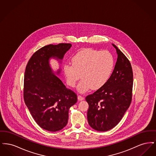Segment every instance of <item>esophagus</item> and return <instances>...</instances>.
<instances>
[{
  "mask_svg": "<svg viewBox=\"0 0 156 156\" xmlns=\"http://www.w3.org/2000/svg\"><path fill=\"white\" fill-rule=\"evenodd\" d=\"M78 99L79 100V101H82V100H83L84 99V98L81 96V95H78Z\"/></svg>",
  "mask_w": 156,
  "mask_h": 156,
  "instance_id": "obj_1",
  "label": "esophagus"
}]
</instances>
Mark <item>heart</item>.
Masks as SVG:
<instances>
[{"label": "heart", "instance_id": "obj_1", "mask_svg": "<svg viewBox=\"0 0 156 156\" xmlns=\"http://www.w3.org/2000/svg\"><path fill=\"white\" fill-rule=\"evenodd\" d=\"M72 64H66L63 70L67 84L74 87L80 78L81 81L78 90L84 93L92 90L102 88L111 76L115 59L108 50L99 51L94 49H85L76 53L71 59Z\"/></svg>", "mask_w": 156, "mask_h": 156}]
</instances>
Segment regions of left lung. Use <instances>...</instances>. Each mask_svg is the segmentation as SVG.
I'll list each match as a JSON object with an SVG mask.
<instances>
[{
	"label": "left lung",
	"mask_w": 156,
	"mask_h": 156,
	"mask_svg": "<svg viewBox=\"0 0 156 156\" xmlns=\"http://www.w3.org/2000/svg\"><path fill=\"white\" fill-rule=\"evenodd\" d=\"M118 58L107 83L86 97L87 118L92 128L105 132L116 126L132 102L133 75L129 60L115 45Z\"/></svg>",
	"instance_id": "8db88e82"
}]
</instances>
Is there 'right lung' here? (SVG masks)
Wrapping results in <instances>:
<instances>
[{"mask_svg": "<svg viewBox=\"0 0 156 156\" xmlns=\"http://www.w3.org/2000/svg\"><path fill=\"white\" fill-rule=\"evenodd\" d=\"M71 45H45L33 54L26 67L25 104L38 125L50 132L59 131L67 125L69 109L77 102L76 94L66 88L49 66L50 58L62 59Z\"/></svg>", "mask_w": 156, "mask_h": 156, "instance_id": "obj_1", "label": "right lung"}]
</instances>
